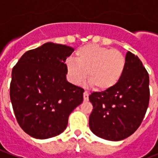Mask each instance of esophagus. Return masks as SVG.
I'll return each instance as SVG.
<instances>
[{
    "mask_svg": "<svg viewBox=\"0 0 158 158\" xmlns=\"http://www.w3.org/2000/svg\"><path fill=\"white\" fill-rule=\"evenodd\" d=\"M89 93H88L87 91H85L84 93L83 96H84V101H88L89 100Z\"/></svg>",
    "mask_w": 158,
    "mask_h": 158,
    "instance_id": "obj_1",
    "label": "esophagus"
}]
</instances>
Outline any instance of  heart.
Masks as SVG:
<instances>
[{"mask_svg":"<svg viewBox=\"0 0 158 158\" xmlns=\"http://www.w3.org/2000/svg\"><path fill=\"white\" fill-rule=\"evenodd\" d=\"M126 66V58L117 49L89 43L78 48L75 61L67 60L66 69L69 80L81 85L86 79L97 90H107L120 80Z\"/></svg>","mask_w":158,"mask_h":158,"instance_id":"b5f03b06","label":"heart"}]
</instances>
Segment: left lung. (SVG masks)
<instances>
[{
	"instance_id": "1",
	"label": "left lung",
	"mask_w": 158,
	"mask_h": 158,
	"mask_svg": "<svg viewBox=\"0 0 158 158\" xmlns=\"http://www.w3.org/2000/svg\"><path fill=\"white\" fill-rule=\"evenodd\" d=\"M150 78L138 56L128 51L126 66L116 85L89 96L93 109L89 127L96 136L119 141L135 133L142 123L150 101Z\"/></svg>"
}]
</instances>
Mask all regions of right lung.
Segmentation results:
<instances>
[{"mask_svg": "<svg viewBox=\"0 0 158 158\" xmlns=\"http://www.w3.org/2000/svg\"><path fill=\"white\" fill-rule=\"evenodd\" d=\"M74 50L47 43L25 52L12 71L10 100L19 127L46 139L63 132L69 115L83 102L82 88L66 81L67 57Z\"/></svg>", "mask_w": 158, "mask_h": 158, "instance_id": "1", "label": "right lung"}]
</instances>
